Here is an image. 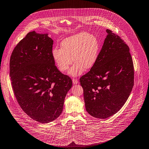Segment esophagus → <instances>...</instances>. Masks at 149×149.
I'll return each mask as SVG.
<instances>
[{
    "label": "esophagus",
    "instance_id": "obj_1",
    "mask_svg": "<svg viewBox=\"0 0 149 149\" xmlns=\"http://www.w3.org/2000/svg\"><path fill=\"white\" fill-rule=\"evenodd\" d=\"M72 82L74 84H77L78 83V81L77 79H75V78H73L72 79Z\"/></svg>",
    "mask_w": 149,
    "mask_h": 149
}]
</instances>
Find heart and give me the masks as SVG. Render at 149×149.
<instances>
[{"label": "heart", "mask_w": 149, "mask_h": 149, "mask_svg": "<svg viewBox=\"0 0 149 149\" xmlns=\"http://www.w3.org/2000/svg\"><path fill=\"white\" fill-rule=\"evenodd\" d=\"M60 45L61 48H53L52 54L57 68L62 72L69 69L73 59L75 63L69 71V74L72 77L79 76L85 68L91 69L97 62L99 44L92 35L80 32L64 39Z\"/></svg>", "instance_id": "heart-1"}]
</instances>
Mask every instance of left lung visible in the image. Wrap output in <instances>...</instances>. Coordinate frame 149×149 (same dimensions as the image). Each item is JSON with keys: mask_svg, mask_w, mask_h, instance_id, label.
I'll use <instances>...</instances> for the list:
<instances>
[{"mask_svg": "<svg viewBox=\"0 0 149 149\" xmlns=\"http://www.w3.org/2000/svg\"><path fill=\"white\" fill-rule=\"evenodd\" d=\"M107 35L96 63L80 78L87 112L104 119L124 105L134 84L130 48L120 36L107 29Z\"/></svg>", "mask_w": 149, "mask_h": 149, "instance_id": "8db88e82", "label": "left lung"}]
</instances>
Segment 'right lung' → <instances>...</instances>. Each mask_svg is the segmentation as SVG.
Returning <instances> with one entry per match:
<instances>
[{"instance_id": "right-lung-1", "label": "right lung", "mask_w": 149, "mask_h": 149, "mask_svg": "<svg viewBox=\"0 0 149 149\" xmlns=\"http://www.w3.org/2000/svg\"><path fill=\"white\" fill-rule=\"evenodd\" d=\"M47 34L30 32L14 47L10 59V76L14 96L31 118L48 123L63 111L72 85L71 79L55 65L53 40Z\"/></svg>"}]
</instances>
